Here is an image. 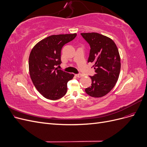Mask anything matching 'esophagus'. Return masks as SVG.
Here are the masks:
<instances>
[{"label":"esophagus","mask_w":147,"mask_h":147,"mask_svg":"<svg viewBox=\"0 0 147 147\" xmlns=\"http://www.w3.org/2000/svg\"><path fill=\"white\" fill-rule=\"evenodd\" d=\"M76 76L78 78H81V77H83V75L82 74H76Z\"/></svg>","instance_id":"esophagus-1"}]
</instances>
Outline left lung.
I'll return each mask as SVG.
<instances>
[{"label":"left lung","mask_w":147,"mask_h":147,"mask_svg":"<svg viewBox=\"0 0 147 147\" xmlns=\"http://www.w3.org/2000/svg\"><path fill=\"white\" fill-rule=\"evenodd\" d=\"M91 50L88 63H93L96 74L90 76L91 86L85 89L89 96L101 97L112 90L118 81L121 69L120 56L116 44L109 37L91 32L82 33Z\"/></svg>","instance_id":"8db88e82"}]
</instances>
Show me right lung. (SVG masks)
Instances as JSON below:
<instances>
[{"mask_svg": "<svg viewBox=\"0 0 147 147\" xmlns=\"http://www.w3.org/2000/svg\"><path fill=\"white\" fill-rule=\"evenodd\" d=\"M77 34L53 35L42 40L31 50L29 57L30 78L35 87L45 98L57 100L67 90V82L74 74L55 68L60 65L61 49Z\"/></svg>", "mask_w": 147, "mask_h": 147, "instance_id": "1", "label": "right lung"}]
</instances>
